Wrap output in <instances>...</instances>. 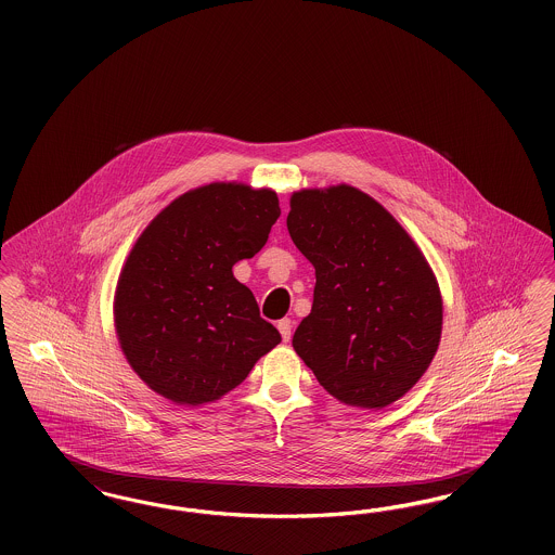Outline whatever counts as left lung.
Segmentation results:
<instances>
[{
  "mask_svg": "<svg viewBox=\"0 0 555 555\" xmlns=\"http://www.w3.org/2000/svg\"><path fill=\"white\" fill-rule=\"evenodd\" d=\"M281 216L270 189L197 186L168 204L132 245L114 293V326L134 374L179 405L238 387L281 344L233 274Z\"/></svg>",
  "mask_w": 555,
  "mask_h": 555,
  "instance_id": "1",
  "label": "left lung"
}]
</instances>
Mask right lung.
Wrapping results in <instances>:
<instances>
[{
	"instance_id": "right-lung-1",
	"label": "right lung",
	"mask_w": 555,
	"mask_h": 555,
	"mask_svg": "<svg viewBox=\"0 0 555 555\" xmlns=\"http://www.w3.org/2000/svg\"><path fill=\"white\" fill-rule=\"evenodd\" d=\"M287 229L317 270L293 349L328 396L387 408L421 380L441 341L443 299L423 251L356 186L295 191Z\"/></svg>"
}]
</instances>
